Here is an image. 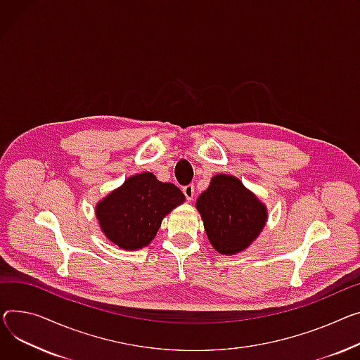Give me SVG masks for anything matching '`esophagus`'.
I'll list each match as a JSON object with an SVG mask.
<instances>
[{
	"instance_id": "1",
	"label": "esophagus",
	"mask_w": 360,
	"mask_h": 360,
	"mask_svg": "<svg viewBox=\"0 0 360 360\" xmlns=\"http://www.w3.org/2000/svg\"><path fill=\"white\" fill-rule=\"evenodd\" d=\"M182 193H184L185 198H186L188 201H191V200L194 198V194H195V186H194L193 184H188V185L182 186Z\"/></svg>"
}]
</instances>
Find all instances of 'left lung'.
Masks as SVG:
<instances>
[{
  "label": "left lung",
  "mask_w": 360,
  "mask_h": 360,
  "mask_svg": "<svg viewBox=\"0 0 360 360\" xmlns=\"http://www.w3.org/2000/svg\"><path fill=\"white\" fill-rule=\"evenodd\" d=\"M197 208L210 243L223 255L245 250L266 221L265 205L230 175H215L197 200Z\"/></svg>",
  "instance_id": "8db88e82"
}]
</instances>
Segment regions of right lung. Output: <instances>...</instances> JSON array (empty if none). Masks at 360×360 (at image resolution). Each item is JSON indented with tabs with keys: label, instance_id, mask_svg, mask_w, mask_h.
<instances>
[{
	"label": "right lung",
	"instance_id": "add662e5",
	"mask_svg": "<svg viewBox=\"0 0 360 360\" xmlns=\"http://www.w3.org/2000/svg\"><path fill=\"white\" fill-rule=\"evenodd\" d=\"M184 200L178 186L143 172L112 191L95 212L107 238L122 249L137 250L153 240L162 219Z\"/></svg>",
	"mask_w": 360,
	"mask_h": 360
}]
</instances>
